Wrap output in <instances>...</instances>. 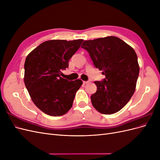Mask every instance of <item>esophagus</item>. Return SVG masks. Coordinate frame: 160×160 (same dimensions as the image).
Segmentation results:
<instances>
[{
    "label": "esophagus",
    "instance_id": "esophagus-1",
    "mask_svg": "<svg viewBox=\"0 0 160 160\" xmlns=\"http://www.w3.org/2000/svg\"><path fill=\"white\" fill-rule=\"evenodd\" d=\"M83 84H87V83H89V81H83Z\"/></svg>",
    "mask_w": 160,
    "mask_h": 160
}]
</instances>
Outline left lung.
I'll return each instance as SVG.
<instances>
[{"label":"left lung","instance_id":"obj_1","mask_svg":"<svg viewBox=\"0 0 160 160\" xmlns=\"http://www.w3.org/2000/svg\"><path fill=\"white\" fill-rule=\"evenodd\" d=\"M81 46L105 76L102 81H95L97 91L91 96L92 105L102 114L118 112L129 102L135 90L139 72L136 52L114 36L85 41Z\"/></svg>","mask_w":160,"mask_h":160}]
</instances>
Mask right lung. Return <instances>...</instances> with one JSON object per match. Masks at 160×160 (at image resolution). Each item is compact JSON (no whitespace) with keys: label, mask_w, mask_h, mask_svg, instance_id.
I'll use <instances>...</instances> for the list:
<instances>
[{"label":"right lung","mask_w":160,"mask_h":160,"mask_svg":"<svg viewBox=\"0 0 160 160\" xmlns=\"http://www.w3.org/2000/svg\"><path fill=\"white\" fill-rule=\"evenodd\" d=\"M83 39L43 42L26 58L24 81L33 103L51 116L63 115L71 108L83 81L62 78L61 71L79 49Z\"/></svg>","instance_id":"1"}]
</instances>
